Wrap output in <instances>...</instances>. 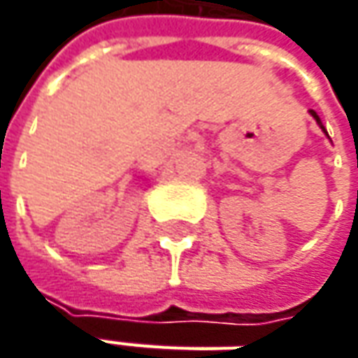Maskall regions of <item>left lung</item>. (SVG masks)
I'll return each mask as SVG.
<instances>
[{
	"label": "left lung",
	"mask_w": 358,
	"mask_h": 358,
	"mask_svg": "<svg viewBox=\"0 0 358 358\" xmlns=\"http://www.w3.org/2000/svg\"><path fill=\"white\" fill-rule=\"evenodd\" d=\"M310 115H313V117L317 119V123H319V125H321V129L324 131V127H323V123H321V119H319V115H317V113H315V111H313V109H310ZM324 133H327V131H324Z\"/></svg>",
	"instance_id": "1"
}]
</instances>
